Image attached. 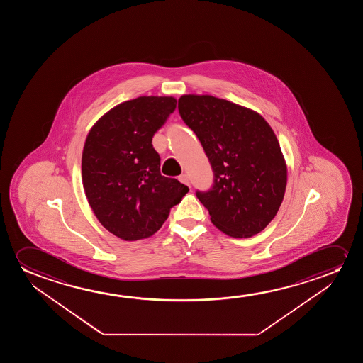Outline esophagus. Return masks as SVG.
<instances>
[{
    "label": "esophagus",
    "mask_w": 363,
    "mask_h": 363,
    "mask_svg": "<svg viewBox=\"0 0 363 363\" xmlns=\"http://www.w3.org/2000/svg\"><path fill=\"white\" fill-rule=\"evenodd\" d=\"M179 179L181 184H187V186H189V179L187 174H181V176L179 177Z\"/></svg>",
    "instance_id": "obj_1"
}]
</instances>
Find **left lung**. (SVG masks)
Segmentation results:
<instances>
[{"label": "left lung", "instance_id": "8db88e82", "mask_svg": "<svg viewBox=\"0 0 363 363\" xmlns=\"http://www.w3.org/2000/svg\"><path fill=\"white\" fill-rule=\"evenodd\" d=\"M179 111L212 164L213 187L196 194L212 223L233 238L260 233L278 213L288 181L270 125L257 111L212 95H182Z\"/></svg>", "mask_w": 363, "mask_h": 363}]
</instances>
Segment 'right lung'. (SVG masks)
I'll return each instance as SVG.
<instances>
[{
	"label": "right lung",
	"mask_w": 363,
	"mask_h": 363,
	"mask_svg": "<svg viewBox=\"0 0 363 363\" xmlns=\"http://www.w3.org/2000/svg\"><path fill=\"white\" fill-rule=\"evenodd\" d=\"M174 96H139L116 105L85 139L82 181L101 225L128 242L149 238L189 187L160 172L155 133L176 109Z\"/></svg>",
	"instance_id": "right-lung-1"
}]
</instances>
